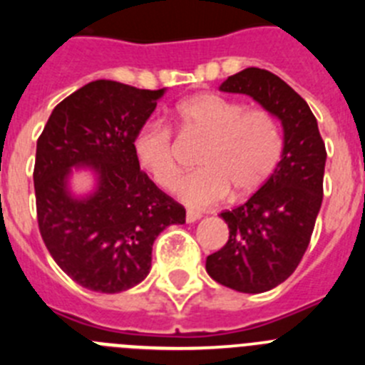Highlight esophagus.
Returning <instances> with one entry per match:
<instances>
[{
    "label": "esophagus",
    "instance_id": "obj_1",
    "mask_svg": "<svg viewBox=\"0 0 365 365\" xmlns=\"http://www.w3.org/2000/svg\"><path fill=\"white\" fill-rule=\"evenodd\" d=\"M201 217H202V215L199 214V212H193V210L186 212V221H188V222H195V221H199Z\"/></svg>",
    "mask_w": 365,
    "mask_h": 365
}]
</instances>
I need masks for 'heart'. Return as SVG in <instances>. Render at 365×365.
Segmentation results:
<instances>
[{
    "label": "heart",
    "instance_id": "heart-1",
    "mask_svg": "<svg viewBox=\"0 0 365 365\" xmlns=\"http://www.w3.org/2000/svg\"><path fill=\"white\" fill-rule=\"evenodd\" d=\"M175 118L185 131L208 138L197 159L201 168L179 186L180 199L192 208L215 205L230 190L234 197L250 195L278 166L283 135L269 111L247 109L237 100L206 93L180 102ZM133 151L157 185L175 188L180 168L168 128L146 122L135 135Z\"/></svg>",
    "mask_w": 365,
    "mask_h": 365
}]
</instances>
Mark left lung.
<instances>
[{
  "mask_svg": "<svg viewBox=\"0 0 365 365\" xmlns=\"http://www.w3.org/2000/svg\"><path fill=\"white\" fill-rule=\"evenodd\" d=\"M219 89L254 98L283 130L282 160L247 202L222 212L230 237L206 257L215 282L259 294L285 282L307 250L324 199L327 153L307 102L270 71L248 67Z\"/></svg>",
  "mask_w": 365,
  "mask_h": 365,
  "instance_id": "1",
  "label": "left lung"
}]
</instances>
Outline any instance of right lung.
<instances>
[{"label":"right lung","instance_id":"right-lung-1","mask_svg":"<svg viewBox=\"0 0 365 365\" xmlns=\"http://www.w3.org/2000/svg\"><path fill=\"white\" fill-rule=\"evenodd\" d=\"M166 89L113 80L86 83L51 113L36 144L34 192L41 237L58 267L89 291H128L150 274L151 248L186 210L140 172L133 138ZM92 186L76 192L72 177Z\"/></svg>","mask_w":365,"mask_h":365}]
</instances>
